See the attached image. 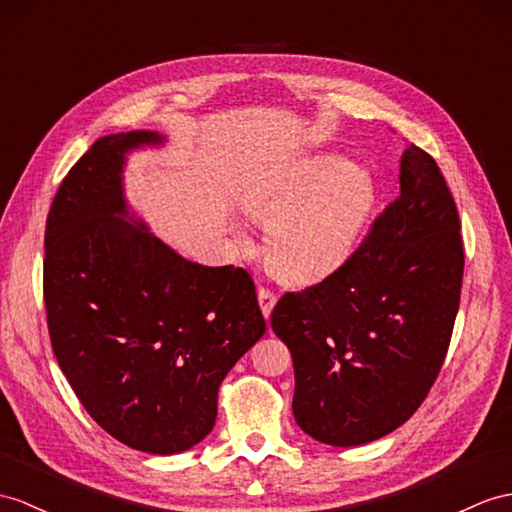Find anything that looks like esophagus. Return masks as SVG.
Instances as JSON below:
<instances>
[{"label":"esophagus","mask_w":512,"mask_h":512,"mask_svg":"<svg viewBox=\"0 0 512 512\" xmlns=\"http://www.w3.org/2000/svg\"><path fill=\"white\" fill-rule=\"evenodd\" d=\"M258 304H260V310H263L265 319H269L273 306H276V293L260 286V289H258Z\"/></svg>","instance_id":"obj_1"}]
</instances>
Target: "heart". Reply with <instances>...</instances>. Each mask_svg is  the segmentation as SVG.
Wrapping results in <instances>:
<instances>
[{
  "label": "heart",
  "instance_id": "b5f03b06",
  "mask_svg": "<svg viewBox=\"0 0 512 512\" xmlns=\"http://www.w3.org/2000/svg\"><path fill=\"white\" fill-rule=\"evenodd\" d=\"M369 171L341 156L310 154L289 162L245 210L267 230V263L289 282L310 284L343 269L376 210ZM247 245L243 234L236 236Z\"/></svg>",
  "mask_w": 512,
  "mask_h": 512
}]
</instances>
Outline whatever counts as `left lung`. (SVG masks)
I'll use <instances>...</instances> for the list:
<instances>
[{
  "label": "left lung",
  "mask_w": 512,
  "mask_h": 512,
  "mask_svg": "<svg viewBox=\"0 0 512 512\" xmlns=\"http://www.w3.org/2000/svg\"><path fill=\"white\" fill-rule=\"evenodd\" d=\"M465 252L454 197L410 143L400 197L343 269L284 293L271 328L293 356L297 426L354 447L413 417L439 376L460 304Z\"/></svg>",
  "instance_id": "left-lung-1"
}]
</instances>
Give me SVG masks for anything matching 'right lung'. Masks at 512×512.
Returning a JSON list of instances; mask_svg holds the SVG:
<instances>
[{"mask_svg":"<svg viewBox=\"0 0 512 512\" xmlns=\"http://www.w3.org/2000/svg\"><path fill=\"white\" fill-rule=\"evenodd\" d=\"M165 141L97 139L49 208L43 263L49 339L71 389L110 436L160 456L206 439L219 384L267 330L247 271L191 263L129 221L128 154Z\"/></svg>","mask_w":512,"mask_h":512,"instance_id":"add662e5","label":"right lung"}]
</instances>
